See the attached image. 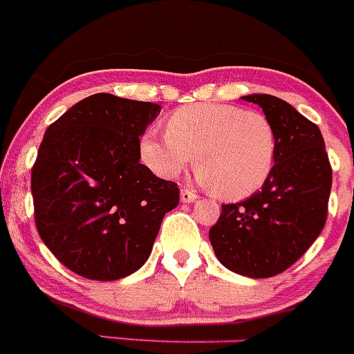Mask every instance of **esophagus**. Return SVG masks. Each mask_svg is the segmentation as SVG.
Masks as SVG:
<instances>
[{
    "instance_id": "obj_1",
    "label": "esophagus",
    "mask_w": 354,
    "mask_h": 354,
    "mask_svg": "<svg viewBox=\"0 0 354 354\" xmlns=\"http://www.w3.org/2000/svg\"><path fill=\"white\" fill-rule=\"evenodd\" d=\"M180 198H181V202H183V204H190V202L197 201V195H195V192L188 190V188H181Z\"/></svg>"
}]
</instances>
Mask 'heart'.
<instances>
[{
    "label": "heart",
    "mask_w": 354,
    "mask_h": 354,
    "mask_svg": "<svg viewBox=\"0 0 354 354\" xmlns=\"http://www.w3.org/2000/svg\"><path fill=\"white\" fill-rule=\"evenodd\" d=\"M166 135H142V162L162 180L176 178L195 156L197 178L226 201H242L263 187L275 167L279 140L263 112L226 104L180 107L166 119Z\"/></svg>",
    "instance_id": "obj_1"
}]
</instances>
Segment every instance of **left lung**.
I'll return each mask as SVG.
<instances>
[{
  "mask_svg": "<svg viewBox=\"0 0 354 354\" xmlns=\"http://www.w3.org/2000/svg\"><path fill=\"white\" fill-rule=\"evenodd\" d=\"M242 100L259 105L275 128V167L259 192L221 205L209 240L225 268L268 279L290 268L324 230L332 167L318 126L292 105L272 95Z\"/></svg>",
  "mask_w": 354,
  "mask_h": 354,
  "instance_id": "1",
  "label": "left lung"
}]
</instances>
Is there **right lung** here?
Wrapping results in <instances>:
<instances>
[{
    "label": "right lung",
    "instance_id": "1",
    "mask_svg": "<svg viewBox=\"0 0 354 354\" xmlns=\"http://www.w3.org/2000/svg\"><path fill=\"white\" fill-rule=\"evenodd\" d=\"M160 107L97 93L48 126L32 167L37 232L53 256L90 280L124 279L152 252L180 188L140 162Z\"/></svg>",
    "mask_w": 354,
    "mask_h": 354
}]
</instances>
